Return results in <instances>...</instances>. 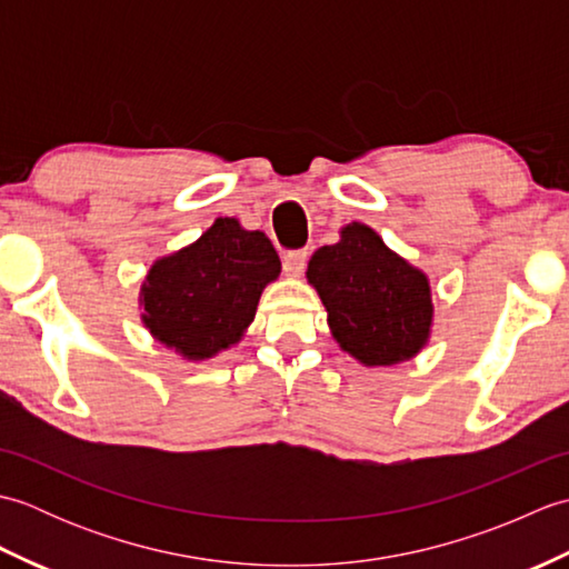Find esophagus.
<instances>
[{"instance_id":"34e87169","label":"esophagus","mask_w":569,"mask_h":569,"mask_svg":"<svg viewBox=\"0 0 569 569\" xmlns=\"http://www.w3.org/2000/svg\"><path fill=\"white\" fill-rule=\"evenodd\" d=\"M306 261H308V253L306 251H288L283 257V271L286 276H300L306 269Z\"/></svg>"}]
</instances>
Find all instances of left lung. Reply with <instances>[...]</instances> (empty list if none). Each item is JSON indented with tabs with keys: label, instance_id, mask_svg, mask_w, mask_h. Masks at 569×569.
<instances>
[{
	"label": "left lung",
	"instance_id": "obj_1",
	"mask_svg": "<svg viewBox=\"0 0 569 569\" xmlns=\"http://www.w3.org/2000/svg\"><path fill=\"white\" fill-rule=\"evenodd\" d=\"M342 352L361 367H396L420 355L432 335L435 306L426 271L386 247L365 222L312 253L306 271Z\"/></svg>",
	"mask_w": 569,
	"mask_h": 569
}]
</instances>
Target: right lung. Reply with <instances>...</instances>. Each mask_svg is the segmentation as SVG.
Listing matches in <instances>:
<instances>
[{"label":"right lung","mask_w":569,"mask_h":569,"mask_svg":"<svg viewBox=\"0 0 569 569\" xmlns=\"http://www.w3.org/2000/svg\"><path fill=\"white\" fill-rule=\"evenodd\" d=\"M281 259L259 229L217 217L204 232L159 257L139 288L141 325L186 361H208L244 340Z\"/></svg>","instance_id":"right-lung-1"}]
</instances>
